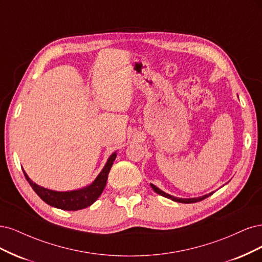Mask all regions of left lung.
<instances>
[{
  "mask_svg": "<svg viewBox=\"0 0 262 262\" xmlns=\"http://www.w3.org/2000/svg\"><path fill=\"white\" fill-rule=\"evenodd\" d=\"M150 185H151V187H152V189H154L157 193H159V195H161V196H163V197H166V198H168V199H172V200H174V201H176V202H182V204H193V202H198V201H201V200H204V199L208 198L209 196H211V195H212V193H213V192H210V193H208V195H205V196H202V197H198V198L183 199V198H176V197H173V196H171V195H168V193H165L164 191H162L161 189H159L157 186H155L154 184H150Z\"/></svg>",
  "mask_w": 262,
  "mask_h": 262,
  "instance_id": "8db88e82",
  "label": "left lung"
}]
</instances>
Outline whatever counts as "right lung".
I'll list each match as a JSON object with an SVG mask.
<instances>
[{
	"label": "right lung",
	"instance_id": "obj_1",
	"mask_svg": "<svg viewBox=\"0 0 262 262\" xmlns=\"http://www.w3.org/2000/svg\"><path fill=\"white\" fill-rule=\"evenodd\" d=\"M115 158H116V154L114 152L111 157L108 158L106 164L103 167V170L100 172L95 182L91 185L82 189L72 190V191H55V190L41 187L39 185L33 183L29 179L28 175L25 173V171L24 170L23 171H24L25 177H26V180L30 184L32 189L36 191L37 195L43 200L46 204L62 210L76 211V210L85 209L91 206L99 198L101 193H102L106 185L108 172L111 170Z\"/></svg>",
	"mask_w": 262,
	"mask_h": 262
}]
</instances>
